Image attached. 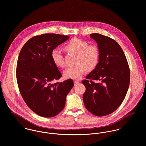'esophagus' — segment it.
Instances as JSON below:
<instances>
[{
  "instance_id": "obj_1",
  "label": "esophagus",
  "mask_w": 146,
  "mask_h": 146,
  "mask_svg": "<svg viewBox=\"0 0 146 146\" xmlns=\"http://www.w3.org/2000/svg\"><path fill=\"white\" fill-rule=\"evenodd\" d=\"M74 85H77L79 83V82H78L77 81H74Z\"/></svg>"
}]
</instances>
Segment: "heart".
Instances as JSON below:
<instances>
[{"label": "heart", "instance_id": "obj_1", "mask_svg": "<svg viewBox=\"0 0 146 146\" xmlns=\"http://www.w3.org/2000/svg\"><path fill=\"white\" fill-rule=\"evenodd\" d=\"M65 49L78 54L77 65L68 67L64 71V76L66 79L80 80L87 70H93L98 63L100 50L96 45H88L87 42L83 40L74 38L66 44ZM51 57L57 66H65L63 54L58 49H54L51 51Z\"/></svg>", "mask_w": 146, "mask_h": 146}]
</instances>
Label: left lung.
<instances>
[{"mask_svg":"<svg viewBox=\"0 0 146 146\" xmlns=\"http://www.w3.org/2000/svg\"><path fill=\"white\" fill-rule=\"evenodd\" d=\"M90 37L97 42L100 59L87 80L82 81L86 87L83 99L88 111L103 116L113 113L123 102L129 86V68L116 41L99 33H92ZM94 80L101 82L95 83Z\"/></svg>","mask_w":146,"mask_h":146,"instance_id":"1","label":"left lung"}]
</instances>
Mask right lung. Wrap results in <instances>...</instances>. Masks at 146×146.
<instances>
[{
	"mask_svg": "<svg viewBox=\"0 0 146 146\" xmlns=\"http://www.w3.org/2000/svg\"><path fill=\"white\" fill-rule=\"evenodd\" d=\"M69 37L55 33L36 36L19 52L16 77L20 93L29 108L41 116L51 117L62 111L74 86L72 79L52 83L62 75L51 59V51Z\"/></svg>",
	"mask_w": 146,
	"mask_h": 146,
	"instance_id": "right-lung-1",
	"label": "right lung"
}]
</instances>
